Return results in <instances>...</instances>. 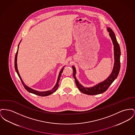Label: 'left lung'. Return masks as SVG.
I'll use <instances>...</instances> for the list:
<instances>
[{"label":"left lung","mask_w":135,"mask_h":135,"mask_svg":"<svg viewBox=\"0 0 135 135\" xmlns=\"http://www.w3.org/2000/svg\"><path fill=\"white\" fill-rule=\"evenodd\" d=\"M107 31L109 32V35L114 45V64L113 69L110 76L103 80V81L96 84L95 86L91 87H85L79 83V80L76 79L75 76L76 71L75 67L72 66L73 69V75L75 79V83L79 91L82 93L87 95H97L104 92L110 87L112 83L116 79L119 74L120 68V58L121 55L120 48L119 44L117 42L116 36L113 30L110 27H107Z\"/></svg>","instance_id":"8db88e82"}]
</instances>
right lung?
<instances>
[{
    "instance_id": "1",
    "label": "right lung",
    "mask_w": 135,
    "mask_h": 135,
    "mask_svg": "<svg viewBox=\"0 0 135 135\" xmlns=\"http://www.w3.org/2000/svg\"><path fill=\"white\" fill-rule=\"evenodd\" d=\"M21 41L20 42L18 46V49H17V51L16 52V56H15V70H16V72L18 75V76L19 77L20 79L21 80L24 87L25 88V89L28 91L30 93H31L32 94H34L35 95H39L40 96H48V95H50L51 94H52L53 93H54L55 92H56V90L57 89V88L59 86V80L60 79V78H61V76L62 75V72L63 71V69H64V67L65 66H64L61 69V70H60V73H59V76H58V78L57 79V81H56V85L55 86V87L53 88L51 90H48V91H37V90H35L32 88H31L29 87H28L27 86H26L23 82V80L21 79L19 73V71L18 70V68H17V55H18V49H19V44L20 43Z\"/></svg>"
}]
</instances>
